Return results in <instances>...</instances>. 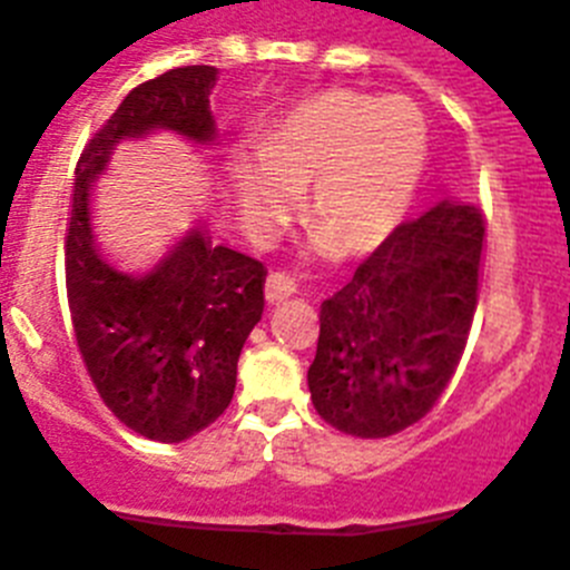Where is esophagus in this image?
Masks as SVG:
<instances>
[{"instance_id": "34e87169", "label": "esophagus", "mask_w": 570, "mask_h": 570, "mask_svg": "<svg viewBox=\"0 0 570 570\" xmlns=\"http://www.w3.org/2000/svg\"><path fill=\"white\" fill-rule=\"evenodd\" d=\"M295 292H297L295 281L286 278V275L273 273L267 278V303H269V306H278V303H284L286 297H292Z\"/></svg>"}]
</instances>
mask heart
<instances>
[{"mask_svg": "<svg viewBox=\"0 0 570 570\" xmlns=\"http://www.w3.org/2000/svg\"><path fill=\"white\" fill-rule=\"evenodd\" d=\"M428 163V124L405 98L323 89L261 124L255 157L227 159L244 230L264 242L295 207L312 253L365 255L402 219Z\"/></svg>", "mask_w": 570, "mask_h": 570, "instance_id": "b5f03b06", "label": "heart"}]
</instances>
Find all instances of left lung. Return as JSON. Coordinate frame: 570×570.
Returning <instances> with one entry per match:
<instances>
[{
  "label": "left lung",
  "instance_id": "1",
  "mask_svg": "<svg viewBox=\"0 0 570 570\" xmlns=\"http://www.w3.org/2000/svg\"><path fill=\"white\" fill-rule=\"evenodd\" d=\"M483 216L444 199L399 225L321 303L312 405L340 433L385 439L428 416L464 354Z\"/></svg>",
  "mask_w": 570,
  "mask_h": 570
}]
</instances>
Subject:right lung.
Wrapping results in <instances>:
<instances>
[{"label": "right lung", "instance_id": "obj_1", "mask_svg": "<svg viewBox=\"0 0 570 570\" xmlns=\"http://www.w3.org/2000/svg\"><path fill=\"white\" fill-rule=\"evenodd\" d=\"M216 67L168 69L140 83L83 148L67 230V297L83 365L111 413L137 435L179 444L230 405L238 354L264 312V264L194 225L142 273L98 242L92 188L124 142L157 131L196 151L216 146Z\"/></svg>", "mask_w": 570, "mask_h": 570}]
</instances>
